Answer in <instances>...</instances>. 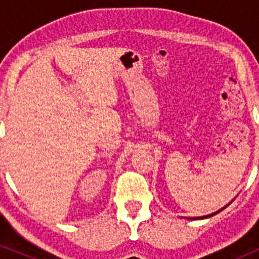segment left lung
<instances>
[{
	"mask_svg": "<svg viewBox=\"0 0 259 259\" xmlns=\"http://www.w3.org/2000/svg\"><path fill=\"white\" fill-rule=\"evenodd\" d=\"M227 205H229V204H227ZM227 205H226V207H227ZM226 207H223V208H222V209H221V210H223V209H224V208H226ZM221 210L215 211V213H211V214H208V215H203V217H195V218H193V219H204V218H209V217H213V215H215V214H217V213H219V211H221Z\"/></svg>",
	"mask_w": 259,
	"mask_h": 259,
	"instance_id": "left-lung-1",
	"label": "left lung"
}]
</instances>
